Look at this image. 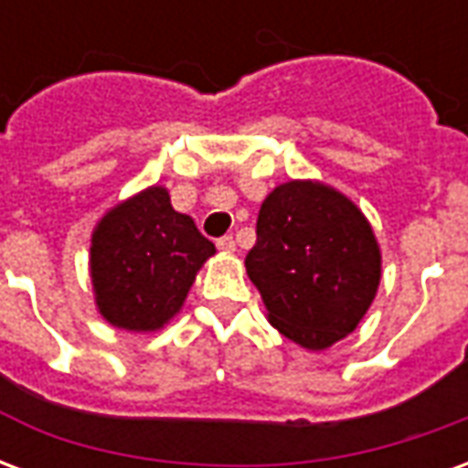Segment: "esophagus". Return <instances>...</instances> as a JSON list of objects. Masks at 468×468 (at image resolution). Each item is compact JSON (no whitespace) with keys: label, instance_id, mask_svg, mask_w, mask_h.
Returning <instances> with one entry per match:
<instances>
[{"label":"esophagus","instance_id":"esophagus-1","mask_svg":"<svg viewBox=\"0 0 468 468\" xmlns=\"http://www.w3.org/2000/svg\"><path fill=\"white\" fill-rule=\"evenodd\" d=\"M215 245H218V250H220V253H235L233 235H223V238H218Z\"/></svg>","mask_w":468,"mask_h":468}]
</instances>
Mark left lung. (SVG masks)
<instances>
[{
    "label": "left lung",
    "instance_id": "1",
    "mask_svg": "<svg viewBox=\"0 0 468 468\" xmlns=\"http://www.w3.org/2000/svg\"><path fill=\"white\" fill-rule=\"evenodd\" d=\"M245 268L271 324L293 344L321 351L358 325L381 281L368 220L334 187L278 185L265 197Z\"/></svg>",
    "mask_w": 468,
    "mask_h": 468
}]
</instances>
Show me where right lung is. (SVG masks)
<instances>
[{"mask_svg": "<svg viewBox=\"0 0 468 468\" xmlns=\"http://www.w3.org/2000/svg\"><path fill=\"white\" fill-rule=\"evenodd\" d=\"M215 245L175 210L165 187H147L100 220L90 248L97 308L124 331L173 318Z\"/></svg>", "mask_w": 468, "mask_h": 468, "instance_id": "obj_1", "label": "right lung"}]
</instances>
